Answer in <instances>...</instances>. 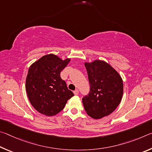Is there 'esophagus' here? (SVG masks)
I'll use <instances>...</instances> for the list:
<instances>
[{"instance_id":"esophagus-1","label":"esophagus","mask_w":152,"mask_h":152,"mask_svg":"<svg viewBox=\"0 0 152 152\" xmlns=\"http://www.w3.org/2000/svg\"><path fill=\"white\" fill-rule=\"evenodd\" d=\"M74 94L75 95H78L79 94V91H78V90H76V91H74Z\"/></svg>"}]
</instances>
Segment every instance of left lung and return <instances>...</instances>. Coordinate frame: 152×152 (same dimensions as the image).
Here are the masks:
<instances>
[{
	"label": "left lung",
	"mask_w": 152,
	"mask_h": 152,
	"mask_svg": "<svg viewBox=\"0 0 152 152\" xmlns=\"http://www.w3.org/2000/svg\"><path fill=\"white\" fill-rule=\"evenodd\" d=\"M90 83L89 94L82 98L84 110L90 117L99 119L119 106L123 94V80L113 67L102 60L85 62Z\"/></svg>",
	"instance_id": "left-lung-1"
}]
</instances>
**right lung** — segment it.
<instances>
[{"instance_id": "1", "label": "right lung", "mask_w": 152, "mask_h": 152, "mask_svg": "<svg viewBox=\"0 0 152 152\" xmlns=\"http://www.w3.org/2000/svg\"><path fill=\"white\" fill-rule=\"evenodd\" d=\"M70 59L61 60L56 55H45L29 67L25 88L32 106L46 116L60 113L74 93L60 77Z\"/></svg>"}]
</instances>
